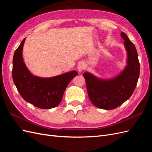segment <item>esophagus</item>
Instances as JSON below:
<instances>
[{"label": "esophagus", "instance_id": "34e87169", "mask_svg": "<svg viewBox=\"0 0 152 152\" xmlns=\"http://www.w3.org/2000/svg\"><path fill=\"white\" fill-rule=\"evenodd\" d=\"M77 69H78V70L80 72H82L83 69H86V65H85L84 64H83V63H80V64L78 65Z\"/></svg>", "mask_w": 152, "mask_h": 152}]
</instances>
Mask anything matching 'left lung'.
Listing matches in <instances>:
<instances>
[{
	"mask_svg": "<svg viewBox=\"0 0 152 152\" xmlns=\"http://www.w3.org/2000/svg\"><path fill=\"white\" fill-rule=\"evenodd\" d=\"M128 53L127 65L115 78L101 80L88 72L83 74L88 97L94 106L110 110L118 107L132 96L140 75V63L137 49L127 35L122 32Z\"/></svg>",
	"mask_w": 152,
	"mask_h": 152,
	"instance_id": "8db88e82",
	"label": "left lung"
}]
</instances>
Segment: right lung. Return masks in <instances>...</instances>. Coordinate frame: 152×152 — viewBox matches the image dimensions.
Wrapping results in <instances>:
<instances>
[{
  "mask_svg": "<svg viewBox=\"0 0 152 152\" xmlns=\"http://www.w3.org/2000/svg\"><path fill=\"white\" fill-rule=\"evenodd\" d=\"M26 38L15 51L12 61V78L20 95L24 100L41 109H51L61 102L69 82L77 75L76 71L51 78L34 76L25 65L23 48Z\"/></svg>",
  "mask_w": 152,
  "mask_h": 152,
  "instance_id": "right-lung-1",
  "label": "right lung"
}]
</instances>
